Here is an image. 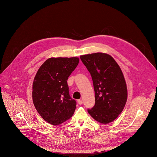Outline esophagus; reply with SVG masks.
I'll return each instance as SVG.
<instances>
[{"instance_id":"1","label":"esophagus","mask_w":157,"mask_h":157,"mask_svg":"<svg viewBox=\"0 0 157 157\" xmlns=\"http://www.w3.org/2000/svg\"><path fill=\"white\" fill-rule=\"evenodd\" d=\"M77 102H78V104H82V99H78V101H77Z\"/></svg>"}]
</instances>
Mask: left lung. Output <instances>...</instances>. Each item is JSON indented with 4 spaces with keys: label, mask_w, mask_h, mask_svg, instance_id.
<instances>
[{
    "label": "left lung",
    "mask_w": 157,
    "mask_h": 157,
    "mask_svg": "<svg viewBox=\"0 0 157 157\" xmlns=\"http://www.w3.org/2000/svg\"><path fill=\"white\" fill-rule=\"evenodd\" d=\"M80 59L90 72L95 92V105L88 113L97 121L109 123L121 113L126 103L128 91L123 72L106 53L81 55Z\"/></svg>",
    "instance_id": "1"
}]
</instances>
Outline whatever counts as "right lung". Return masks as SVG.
<instances>
[{"mask_svg":"<svg viewBox=\"0 0 157 157\" xmlns=\"http://www.w3.org/2000/svg\"><path fill=\"white\" fill-rule=\"evenodd\" d=\"M78 62L77 57L50 58L37 71L33 83V101L48 123L59 125L75 112L77 103L70 96L67 80Z\"/></svg>","mask_w":157,"mask_h":157,"instance_id":"add662e5","label":"right lung"}]
</instances>
